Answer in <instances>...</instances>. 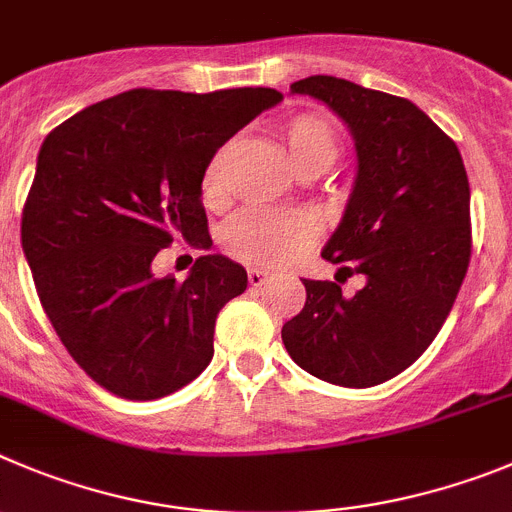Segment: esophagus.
<instances>
[{"label": "esophagus", "mask_w": 512, "mask_h": 512, "mask_svg": "<svg viewBox=\"0 0 512 512\" xmlns=\"http://www.w3.org/2000/svg\"><path fill=\"white\" fill-rule=\"evenodd\" d=\"M246 274H248V284H251L253 289L261 287V284H266V279H269V274H266V271H261V269H248Z\"/></svg>", "instance_id": "1"}]
</instances>
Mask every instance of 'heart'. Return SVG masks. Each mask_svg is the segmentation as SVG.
Wrapping results in <instances>:
<instances>
[{"label": "heart", "mask_w": 512, "mask_h": 512, "mask_svg": "<svg viewBox=\"0 0 512 512\" xmlns=\"http://www.w3.org/2000/svg\"><path fill=\"white\" fill-rule=\"evenodd\" d=\"M279 139L287 149L294 172L302 177H317L340 157V137L335 126L320 114H297L279 129ZM225 162L228 147H220L205 164L200 177V195L205 205L220 208L228 198L225 187ZM317 238V225L304 213H271L248 208L233 215L220 231V246L228 256L251 266L292 264Z\"/></svg>", "instance_id": "heart-1"}]
</instances>
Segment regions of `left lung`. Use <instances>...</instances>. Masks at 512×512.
Returning <instances> with one entry per match:
<instances>
[{
  "label": "left lung",
  "instance_id": "1",
  "mask_svg": "<svg viewBox=\"0 0 512 512\" xmlns=\"http://www.w3.org/2000/svg\"><path fill=\"white\" fill-rule=\"evenodd\" d=\"M335 111L355 139L358 175L322 259L335 279L365 276L342 297L302 279L304 309L281 327L294 363L320 381L370 388L409 368L442 330L472 253L470 182L457 144L409 98L309 75L292 83Z\"/></svg>",
  "mask_w": 512,
  "mask_h": 512
}]
</instances>
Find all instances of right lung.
Here are the masks:
<instances>
[{"instance_id": "obj_1", "label": "right lung", "mask_w": 512, "mask_h": 512, "mask_svg": "<svg viewBox=\"0 0 512 512\" xmlns=\"http://www.w3.org/2000/svg\"><path fill=\"white\" fill-rule=\"evenodd\" d=\"M279 101L274 88H134L78 111L42 142L22 251L70 358L114 396L154 401L208 368L215 317L246 292V269L208 253L177 281L154 276L152 261L177 238L213 246L205 164Z\"/></svg>"}]
</instances>
